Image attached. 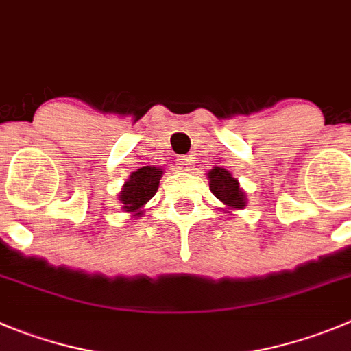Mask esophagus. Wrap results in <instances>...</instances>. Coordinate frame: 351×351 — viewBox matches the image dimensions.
Masks as SVG:
<instances>
[{
  "instance_id": "34e87169",
  "label": "esophagus",
  "mask_w": 351,
  "mask_h": 351,
  "mask_svg": "<svg viewBox=\"0 0 351 351\" xmlns=\"http://www.w3.org/2000/svg\"><path fill=\"white\" fill-rule=\"evenodd\" d=\"M176 165H178V169L181 170V172H188V170L191 169V158H188V156H179Z\"/></svg>"
}]
</instances>
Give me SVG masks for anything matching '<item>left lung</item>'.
Segmentation results:
<instances>
[{
    "label": "left lung",
    "mask_w": 351,
    "mask_h": 351,
    "mask_svg": "<svg viewBox=\"0 0 351 351\" xmlns=\"http://www.w3.org/2000/svg\"><path fill=\"white\" fill-rule=\"evenodd\" d=\"M207 179L212 195L224 205V208H221V210L233 215V212L247 207L245 191L240 188L239 179L233 178L226 169L214 167L212 170H208Z\"/></svg>",
    "instance_id": "8db88e82"
}]
</instances>
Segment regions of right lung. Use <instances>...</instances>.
<instances>
[{
  "instance_id": "right-lung-1",
  "label": "right lung",
  "mask_w": 351,
  "mask_h": 351,
  "mask_svg": "<svg viewBox=\"0 0 351 351\" xmlns=\"http://www.w3.org/2000/svg\"><path fill=\"white\" fill-rule=\"evenodd\" d=\"M163 176V169L154 165L141 167L136 172L130 173V178L125 181L123 188L118 193L121 210L130 214L132 217H143L144 205L154 197L158 191L160 179Z\"/></svg>"
}]
</instances>
